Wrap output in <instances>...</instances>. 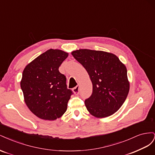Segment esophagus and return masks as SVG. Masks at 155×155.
I'll use <instances>...</instances> for the list:
<instances>
[{
    "label": "esophagus",
    "instance_id": "34e87169",
    "mask_svg": "<svg viewBox=\"0 0 155 155\" xmlns=\"http://www.w3.org/2000/svg\"><path fill=\"white\" fill-rule=\"evenodd\" d=\"M73 92H74L75 94H76V95L79 94V86L77 85L76 87H75L73 88Z\"/></svg>",
    "mask_w": 155,
    "mask_h": 155
}]
</instances>
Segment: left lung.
<instances>
[{
    "instance_id": "left-lung-1",
    "label": "left lung",
    "mask_w": 155,
    "mask_h": 155,
    "mask_svg": "<svg viewBox=\"0 0 155 155\" xmlns=\"http://www.w3.org/2000/svg\"><path fill=\"white\" fill-rule=\"evenodd\" d=\"M72 55L86 69L92 83V94L85 100L88 112L96 118L115 113L129 91L125 65L116 55L103 51L81 49Z\"/></svg>"
}]
</instances>
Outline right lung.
I'll use <instances>...</instances> for the list:
<instances>
[{"mask_svg": "<svg viewBox=\"0 0 155 155\" xmlns=\"http://www.w3.org/2000/svg\"><path fill=\"white\" fill-rule=\"evenodd\" d=\"M68 54L50 49L25 67L21 87L29 109L39 118L54 120L67 109L73 92L67 86V78L59 68Z\"/></svg>", "mask_w": 155, "mask_h": 155, "instance_id": "obj_1", "label": "right lung"}]
</instances>
